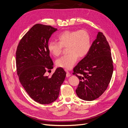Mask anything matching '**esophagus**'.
<instances>
[{
	"mask_svg": "<svg viewBox=\"0 0 128 128\" xmlns=\"http://www.w3.org/2000/svg\"><path fill=\"white\" fill-rule=\"evenodd\" d=\"M66 72H67V74H66V76H67V77H69V76H71L70 73L67 70H66Z\"/></svg>",
	"mask_w": 128,
	"mask_h": 128,
	"instance_id": "34e87169",
	"label": "esophagus"
}]
</instances>
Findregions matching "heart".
<instances>
[{
  "mask_svg": "<svg viewBox=\"0 0 128 128\" xmlns=\"http://www.w3.org/2000/svg\"><path fill=\"white\" fill-rule=\"evenodd\" d=\"M57 40L58 42H50L48 43V50L52 55L57 57L61 54L63 48L67 47L69 54L56 61L57 66L66 69L72 68L79 57H85L91 47L90 34L84 29L64 31L58 36Z\"/></svg>",
  "mask_w": 128,
  "mask_h": 128,
  "instance_id": "obj_1",
  "label": "heart"
}]
</instances>
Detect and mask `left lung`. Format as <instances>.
Returning a JSON list of instances; mask_svg holds the SVG:
<instances>
[{
  "instance_id": "obj_1",
  "label": "left lung",
  "mask_w": 128,
  "mask_h": 128,
  "mask_svg": "<svg viewBox=\"0 0 128 128\" xmlns=\"http://www.w3.org/2000/svg\"><path fill=\"white\" fill-rule=\"evenodd\" d=\"M113 70L110 46L104 34L98 32L89 53L74 69L73 74L80 80L76 95L85 101L99 98L108 88Z\"/></svg>"
}]
</instances>
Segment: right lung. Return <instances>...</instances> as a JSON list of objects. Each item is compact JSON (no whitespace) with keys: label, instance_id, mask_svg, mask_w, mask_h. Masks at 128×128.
Wrapping results in <instances>:
<instances>
[{"label":"right lung","instance_id":"obj_1","mask_svg":"<svg viewBox=\"0 0 128 128\" xmlns=\"http://www.w3.org/2000/svg\"><path fill=\"white\" fill-rule=\"evenodd\" d=\"M57 30L51 26L34 25L20 40L16 53L20 83L34 101L42 104L57 99L66 76L62 68H57L50 77L45 75L47 69L53 68L47 46L51 36Z\"/></svg>","mask_w":128,"mask_h":128}]
</instances>
